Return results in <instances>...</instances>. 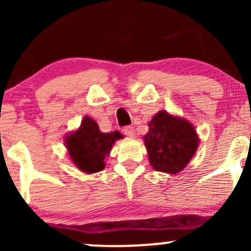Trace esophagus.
<instances>
[{"label":"esophagus","instance_id":"esophagus-1","mask_svg":"<svg viewBox=\"0 0 251 251\" xmlns=\"http://www.w3.org/2000/svg\"><path fill=\"white\" fill-rule=\"evenodd\" d=\"M123 132L129 138L134 137V135H135V131H134V128L132 127V126H126V127H124Z\"/></svg>","mask_w":251,"mask_h":251}]
</instances>
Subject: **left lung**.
<instances>
[{
	"label": "left lung",
	"mask_w": 251,
	"mask_h": 251,
	"mask_svg": "<svg viewBox=\"0 0 251 251\" xmlns=\"http://www.w3.org/2000/svg\"><path fill=\"white\" fill-rule=\"evenodd\" d=\"M144 137L152 168L176 175L188 165L197 151L200 138L191 123L159 111L149 123Z\"/></svg>",
	"instance_id": "obj_1"
}]
</instances>
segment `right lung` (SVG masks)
<instances>
[{"label":"right lung","instance_id":"right-lung-1","mask_svg":"<svg viewBox=\"0 0 251 251\" xmlns=\"http://www.w3.org/2000/svg\"><path fill=\"white\" fill-rule=\"evenodd\" d=\"M120 132L102 133L99 125L89 117H83L80 127L65 138V145L72 162L85 174H97L105 168L116 140L122 139Z\"/></svg>","mask_w":251,"mask_h":251}]
</instances>
